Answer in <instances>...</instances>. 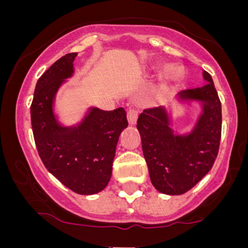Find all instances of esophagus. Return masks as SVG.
Segmentation results:
<instances>
[{
	"label": "esophagus",
	"mask_w": 248,
	"mask_h": 248,
	"mask_svg": "<svg viewBox=\"0 0 248 248\" xmlns=\"http://www.w3.org/2000/svg\"><path fill=\"white\" fill-rule=\"evenodd\" d=\"M138 110L135 109V108H129V109L127 110V118H128V121H129V124H134L138 120Z\"/></svg>",
	"instance_id": "obj_1"
}]
</instances>
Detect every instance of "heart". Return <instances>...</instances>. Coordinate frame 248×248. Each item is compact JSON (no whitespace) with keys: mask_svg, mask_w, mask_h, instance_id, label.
I'll use <instances>...</instances> for the list:
<instances>
[{"mask_svg":"<svg viewBox=\"0 0 248 248\" xmlns=\"http://www.w3.org/2000/svg\"><path fill=\"white\" fill-rule=\"evenodd\" d=\"M184 76V71L178 65H170L164 72V84L167 87L173 86L182 80Z\"/></svg>","mask_w":248,"mask_h":248,"instance_id":"heart-1","label":"heart"}]
</instances>
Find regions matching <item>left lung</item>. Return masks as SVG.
Instances as JSON below:
<instances>
[{
    "instance_id": "obj_1",
    "label": "left lung",
    "mask_w": 248,
    "mask_h": 248,
    "mask_svg": "<svg viewBox=\"0 0 248 248\" xmlns=\"http://www.w3.org/2000/svg\"><path fill=\"white\" fill-rule=\"evenodd\" d=\"M204 86L182 91L181 100L203 102L193 132L186 136L173 135L164 107L147 108L138 119L153 186L167 195L189 191L211 170L217 158L221 138V102L212 77L204 71Z\"/></svg>"
}]
</instances>
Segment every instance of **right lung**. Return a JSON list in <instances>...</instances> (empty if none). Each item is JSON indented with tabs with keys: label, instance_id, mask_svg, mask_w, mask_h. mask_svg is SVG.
Wrapping results in <instances>:
<instances>
[{
	"label": "right lung",
	"instance_id": "add662e5",
	"mask_svg": "<svg viewBox=\"0 0 248 248\" xmlns=\"http://www.w3.org/2000/svg\"><path fill=\"white\" fill-rule=\"evenodd\" d=\"M76 56H62L38 79L30 107L31 126L45 168L73 192L93 195L109 182L116 143L128 122L122 107L112 112L93 108L80 126H59L52 112L53 96L72 75Z\"/></svg>",
	"mask_w": 248,
	"mask_h": 248
}]
</instances>
